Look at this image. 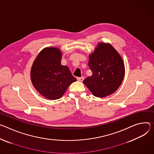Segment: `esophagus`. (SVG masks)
Here are the masks:
<instances>
[{
  "label": "esophagus",
  "instance_id": "esophagus-1",
  "mask_svg": "<svg viewBox=\"0 0 154 154\" xmlns=\"http://www.w3.org/2000/svg\"><path fill=\"white\" fill-rule=\"evenodd\" d=\"M77 79H78V81H80V82H82L83 80L84 79V76L78 77V78H77Z\"/></svg>",
  "mask_w": 154,
  "mask_h": 154
}]
</instances>
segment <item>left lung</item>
Returning a JSON list of instances; mask_svg holds the SVG:
<instances>
[{
	"label": "left lung",
	"mask_w": 154,
	"mask_h": 154,
	"mask_svg": "<svg viewBox=\"0 0 154 154\" xmlns=\"http://www.w3.org/2000/svg\"><path fill=\"white\" fill-rule=\"evenodd\" d=\"M89 59L92 75L85 79L83 83L97 97H105L115 92L125 75L121 56L111 44L99 42Z\"/></svg>",
	"instance_id": "obj_1"
}]
</instances>
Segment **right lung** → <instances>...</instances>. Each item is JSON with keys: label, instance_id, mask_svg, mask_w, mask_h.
Masks as SVG:
<instances>
[{"label": "right lung", "instance_id": "right-lung-1", "mask_svg": "<svg viewBox=\"0 0 154 154\" xmlns=\"http://www.w3.org/2000/svg\"><path fill=\"white\" fill-rule=\"evenodd\" d=\"M62 56L60 49L46 47L40 51L31 68L33 87L49 100L61 98L68 87L77 81L69 68L61 65Z\"/></svg>", "mask_w": 154, "mask_h": 154}]
</instances>
